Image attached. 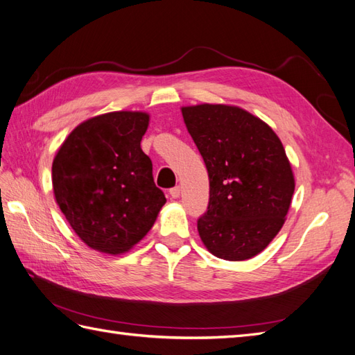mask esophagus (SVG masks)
<instances>
[{
	"label": "esophagus",
	"mask_w": 355,
	"mask_h": 355,
	"mask_svg": "<svg viewBox=\"0 0 355 355\" xmlns=\"http://www.w3.org/2000/svg\"><path fill=\"white\" fill-rule=\"evenodd\" d=\"M169 195H171V198H174V199H177V198L180 196V187H178V186H175V187H172V189H169Z\"/></svg>",
	"instance_id": "1"
}]
</instances>
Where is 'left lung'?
Wrapping results in <instances>:
<instances>
[{"mask_svg": "<svg viewBox=\"0 0 355 355\" xmlns=\"http://www.w3.org/2000/svg\"><path fill=\"white\" fill-rule=\"evenodd\" d=\"M181 112L210 178L199 237L217 258H253L284 226L293 199L284 145L268 124L237 106L204 103Z\"/></svg>", "mask_w": 355, "mask_h": 355, "instance_id": "1", "label": "left lung"}]
</instances>
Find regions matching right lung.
<instances>
[{
  "mask_svg": "<svg viewBox=\"0 0 355 355\" xmlns=\"http://www.w3.org/2000/svg\"><path fill=\"white\" fill-rule=\"evenodd\" d=\"M150 115L118 111L80 123L52 163L60 210L91 249L118 255L151 230L166 198L141 148Z\"/></svg>",
  "mask_w": 355,
  "mask_h": 355,
  "instance_id": "obj_1",
  "label": "right lung"
}]
</instances>
